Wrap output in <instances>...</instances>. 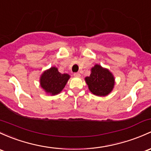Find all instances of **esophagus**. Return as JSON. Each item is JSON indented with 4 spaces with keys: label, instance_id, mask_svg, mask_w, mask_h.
<instances>
[{
    "label": "esophagus",
    "instance_id": "34e87169",
    "mask_svg": "<svg viewBox=\"0 0 151 151\" xmlns=\"http://www.w3.org/2000/svg\"><path fill=\"white\" fill-rule=\"evenodd\" d=\"M73 76H75V77L78 78V77H80V76H81V74L79 73H75L73 74Z\"/></svg>",
    "mask_w": 151,
    "mask_h": 151
}]
</instances>
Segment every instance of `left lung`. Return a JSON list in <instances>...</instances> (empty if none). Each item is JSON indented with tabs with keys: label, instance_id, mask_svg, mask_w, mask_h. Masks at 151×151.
<instances>
[{
	"label": "left lung",
	"instance_id": "left-lung-1",
	"mask_svg": "<svg viewBox=\"0 0 151 151\" xmlns=\"http://www.w3.org/2000/svg\"><path fill=\"white\" fill-rule=\"evenodd\" d=\"M88 89L93 94L105 96L112 91L114 87V75L107 68L96 64L91 69V74L85 78Z\"/></svg>",
	"mask_w": 151,
	"mask_h": 151
}]
</instances>
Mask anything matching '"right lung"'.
<instances>
[{"label":"right lung","instance_id":"obj_1","mask_svg":"<svg viewBox=\"0 0 151 151\" xmlns=\"http://www.w3.org/2000/svg\"><path fill=\"white\" fill-rule=\"evenodd\" d=\"M70 78L68 74L60 73L54 66L42 73L40 78V86L47 94L55 96L62 91Z\"/></svg>","mask_w":151,"mask_h":151}]
</instances>
